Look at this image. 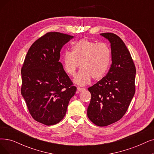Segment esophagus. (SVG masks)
Segmentation results:
<instances>
[{
    "mask_svg": "<svg viewBox=\"0 0 154 154\" xmlns=\"http://www.w3.org/2000/svg\"><path fill=\"white\" fill-rule=\"evenodd\" d=\"M77 90L79 91H84L85 89L84 88H81V87H78L77 88Z\"/></svg>",
    "mask_w": 154,
    "mask_h": 154,
    "instance_id": "esophagus-1",
    "label": "esophagus"
}]
</instances>
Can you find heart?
I'll return each instance as SVG.
<instances>
[{
  "mask_svg": "<svg viewBox=\"0 0 154 154\" xmlns=\"http://www.w3.org/2000/svg\"><path fill=\"white\" fill-rule=\"evenodd\" d=\"M110 59L111 52L107 44L83 38L74 44L72 52L64 53L62 63L65 72L71 76L75 75L81 65L82 69L74 82L79 85H84L88 83L91 78L97 81L105 76Z\"/></svg>",
  "mask_w": 154,
  "mask_h": 154,
  "instance_id": "heart-1",
  "label": "heart"
}]
</instances>
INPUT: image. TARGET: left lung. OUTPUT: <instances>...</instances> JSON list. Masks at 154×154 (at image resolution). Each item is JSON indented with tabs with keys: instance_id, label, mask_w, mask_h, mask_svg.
<instances>
[{
	"instance_id": "1",
	"label": "left lung",
	"mask_w": 154,
	"mask_h": 154,
	"mask_svg": "<svg viewBox=\"0 0 154 154\" xmlns=\"http://www.w3.org/2000/svg\"><path fill=\"white\" fill-rule=\"evenodd\" d=\"M100 35L110 43L112 64L107 75L88 88L91 97L87 116L95 125L106 126L126 112L135 93L136 67L120 37L112 33Z\"/></svg>"
}]
</instances>
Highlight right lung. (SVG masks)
Returning a JSON list of instances; mask_svg holds the SVG:
<instances>
[{
    "label": "right lung",
    "instance_id": "obj_1",
    "mask_svg": "<svg viewBox=\"0 0 154 154\" xmlns=\"http://www.w3.org/2000/svg\"><path fill=\"white\" fill-rule=\"evenodd\" d=\"M73 36L48 32L29 48L21 68V92L36 121L51 126L62 120L75 94L68 75L59 62L61 48Z\"/></svg>",
    "mask_w": 154,
    "mask_h": 154
}]
</instances>
